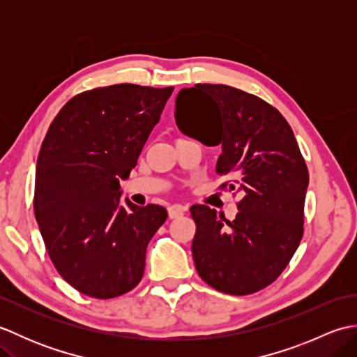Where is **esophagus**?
<instances>
[{"label": "esophagus", "instance_id": "obj_1", "mask_svg": "<svg viewBox=\"0 0 357 357\" xmlns=\"http://www.w3.org/2000/svg\"><path fill=\"white\" fill-rule=\"evenodd\" d=\"M185 210H187V208H185L184 206H179V204H174V206H170V207H169V216H170L172 219L179 218V216L184 215Z\"/></svg>", "mask_w": 357, "mask_h": 357}]
</instances>
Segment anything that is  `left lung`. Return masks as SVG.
Here are the masks:
<instances>
[{
	"instance_id": "1",
	"label": "left lung",
	"mask_w": 357,
	"mask_h": 357,
	"mask_svg": "<svg viewBox=\"0 0 357 357\" xmlns=\"http://www.w3.org/2000/svg\"><path fill=\"white\" fill-rule=\"evenodd\" d=\"M174 104L181 132L221 146L216 172L234 178L229 190L241 195L233 221L207 206L190 208L196 270L222 293L259 291L284 271L304 233L308 170L291 127L261 98L224 84L181 89Z\"/></svg>"
}]
</instances>
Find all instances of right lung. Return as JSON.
<instances>
[{
  "mask_svg": "<svg viewBox=\"0 0 357 357\" xmlns=\"http://www.w3.org/2000/svg\"><path fill=\"white\" fill-rule=\"evenodd\" d=\"M173 87L115 84L82 92L59 110L36 161L33 210L59 275L98 299L139 284L150 239L167 210L121 204L119 181L138 162Z\"/></svg>",
  "mask_w": 357,
  "mask_h": 357,
  "instance_id": "1",
  "label": "right lung"
}]
</instances>
